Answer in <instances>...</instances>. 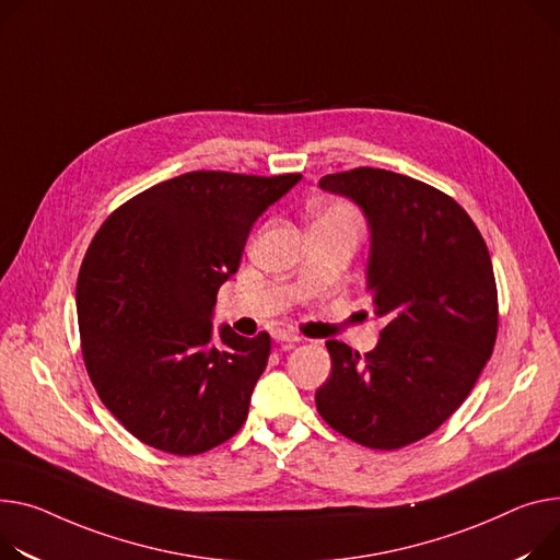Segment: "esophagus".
Instances as JSON below:
<instances>
[{
    "mask_svg": "<svg viewBox=\"0 0 560 560\" xmlns=\"http://www.w3.org/2000/svg\"><path fill=\"white\" fill-rule=\"evenodd\" d=\"M272 338H275L277 342H290V345H294V342H300V340H302L300 335L292 332V330H285V328L275 330V332H272Z\"/></svg>",
    "mask_w": 560,
    "mask_h": 560,
    "instance_id": "34e87169",
    "label": "esophagus"
}]
</instances>
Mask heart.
<instances>
[{
  "label": "heart",
  "mask_w": 560,
  "mask_h": 560,
  "mask_svg": "<svg viewBox=\"0 0 560 560\" xmlns=\"http://www.w3.org/2000/svg\"><path fill=\"white\" fill-rule=\"evenodd\" d=\"M313 225L319 228H330V230H342L349 234H358L360 228V218L355 213V209L351 205L345 202H328V205H319L311 211Z\"/></svg>",
  "instance_id": "obj_1"
}]
</instances>
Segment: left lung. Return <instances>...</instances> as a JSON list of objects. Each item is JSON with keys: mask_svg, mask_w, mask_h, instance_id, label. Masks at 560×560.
Segmentation results:
<instances>
[{"mask_svg": "<svg viewBox=\"0 0 560 560\" xmlns=\"http://www.w3.org/2000/svg\"><path fill=\"white\" fill-rule=\"evenodd\" d=\"M355 202L369 228L366 292L387 317L376 349L360 355L328 340L322 419L376 451L434 432L475 387L498 335L489 247L470 215L434 186L383 168L319 179Z\"/></svg>", "mask_w": 560, "mask_h": 560, "instance_id": "8db88e82", "label": "left lung"}]
</instances>
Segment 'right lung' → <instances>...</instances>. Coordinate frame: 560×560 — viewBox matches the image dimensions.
I'll return each instance as SVG.
<instances>
[{"mask_svg": "<svg viewBox=\"0 0 560 560\" xmlns=\"http://www.w3.org/2000/svg\"><path fill=\"white\" fill-rule=\"evenodd\" d=\"M302 179L194 171L135 196L96 232L79 275L88 374L121 425L171 455L232 439L270 355V335L213 332L218 288L254 222Z\"/></svg>", "mask_w": 560, "mask_h": 560, "instance_id": "add662e5", "label": "right lung"}]
</instances>
